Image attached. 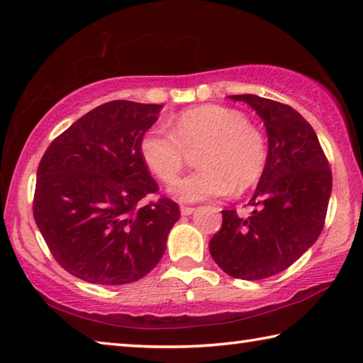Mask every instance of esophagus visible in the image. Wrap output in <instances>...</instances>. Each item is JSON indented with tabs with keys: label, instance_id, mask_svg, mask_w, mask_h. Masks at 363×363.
Segmentation results:
<instances>
[{
	"label": "esophagus",
	"instance_id": "1",
	"mask_svg": "<svg viewBox=\"0 0 363 363\" xmlns=\"http://www.w3.org/2000/svg\"><path fill=\"white\" fill-rule=\"evenodd\" d=\"M195 211L194 206H181V214L182 216H189V214H192Z\"/></svg>",
	"mask_w": 363,
	"mask_h": 363
}]
</instances>
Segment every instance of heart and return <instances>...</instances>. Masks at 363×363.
<instances>
[{"label": "heart", "mask_w": 363, "mask_h": 363, "mask_svg": "<svg viewBox=\"0 0 363 363\" xmlns=\"http://www.w3.org/2000/svg\"><path fill=\"white\" fill-rule=\"evenodd\" d=\"M201 169L177 181L171 194L182 201H200L247 190L266 173L267 139L237 108L199 106L174 116L173 130L152 126L139 140L140 158L164 184L181 174L189 152L200 150Z\"/></svg>", "instance_id": "b5f03b06"}]
</instances>
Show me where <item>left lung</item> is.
<instances>
[{
  "label": "left lung",
  "instance_id": "1",
  "mask_svg": "<svg viewBox=\"0 0 363 363\" xmlns=\"http://www.w3.org/2000/svg\"><path fill=\"white\" fill-rule=\"evenodd\" d=\"M253 107L269 136V162L250 216L223 211L210 240L218 266L233 279L272 277L298 261L320 235L331 194V169L315 131L293 107L255 94L229 96Z\"/></svg>",
  "mask_w": 363,
  "mask_h": 363
}]
</instances>
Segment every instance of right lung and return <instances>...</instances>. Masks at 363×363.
I'll return each instance as SVG.
<instances>
[{
    "label": "right lung",
    "instance_id": "right-lung-1",
    "mask_svg": "<svg viewBox=\"0 0 363 363\" xmlns=\"http://www.w3.org/2000/svg\"><path fill=\"white\" fill-rule=\"evenodd\" d=\"M158 104L112 101L59 134L36 171L33 218L54 259L89 284L125 285L162 259L176 201L140 158L139 140Z\"/></svg>",
    "mask_w": 363,
    "mask_h": 363
}]
</instances>
